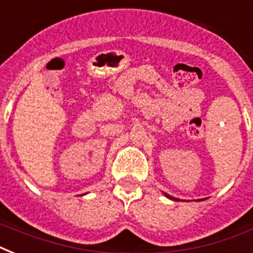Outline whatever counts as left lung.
<instances>
[{"instance_id":"left-lung-1","label":"left lung","mask_w":253,"mask_h":253,"mask_svg":"<svg viewBox=\"0 0 253 253\" xmlns=\"http://www.w3.org/2000/svg\"><path fill=\"white\" fill-rule=\"evenodd\" d=\"M166 196L168 197V198H170V200H176V198H173V197H170V196H169V194H166ZM177 201H178V200H177Z\"/></svg>"}]
</instances>
